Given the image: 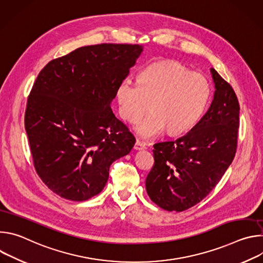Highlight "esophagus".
I'll return each mask as SVG.
<instances>
[{"instance_id":"esophagus-1","label":"esophagus","mask_w":263,"mask_h":263,"mask_svg":"<svg viewBox=\"0 0 263 263\" xmlns=\"http://www.w3.org/2000/svg\"><path fill=\"white\" fill-rule=\"evenodd\" d=\"M145 147H146V145H145L144 142H142L140 140H136V142L134 144V148L135 149H137V151H140V149H144Z\"/></svg>"}]
</instances>
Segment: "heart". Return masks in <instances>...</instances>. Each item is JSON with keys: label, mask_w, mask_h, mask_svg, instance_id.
Wrapping results in <instances>:
<instances>
[{"label": "heart", "mask_w": 263, "mask_h": 263, "mask_svg": "<svg viewBox=\"0 0 263 263\" xmlns=\"http://www.w3.org/2000/svg\"><path fill=\"white\" fill-rule=\"evenodd\" d=\"M211 96L209 81L177 61H160L143 68L137 83L123 80L117 90L121 117L137 123L149 114L135 130L142 138H152L165 129L179 135L192 130L202 119Z\"/></svg>", "instance_id": "heart-1"}]
</instances>
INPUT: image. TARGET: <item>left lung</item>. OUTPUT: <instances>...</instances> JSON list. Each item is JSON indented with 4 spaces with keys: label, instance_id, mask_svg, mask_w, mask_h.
Masks as SVG:
<instances>
[{
    "label": "left lung",
    "instance_id": "1",
    "mask_svg": "<svg viewBox=\"0 0 263 263\" xmlns=\"http://www.w3.org/2000/svg\"><path fill=\"white\" fill-rule=\"evenodd\" d=\"M211 105L200 122L174 141L154 144V165L146 193L167 211H184L200 203L232 163L237 147L239 103L232 86L214 68Z\"/></svg>",
    "mask_w": 263,
    "mask_h": 263
}]
</instances>
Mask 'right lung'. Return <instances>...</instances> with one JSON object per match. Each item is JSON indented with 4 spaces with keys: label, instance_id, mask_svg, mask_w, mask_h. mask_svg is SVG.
<instances>
[{
    "label": "right lung",
    "instance_id": "1",
    "mask_svg": "<svg viewBox=\"0 0 263 263\" xmlns=\"http://www.w3.org/2000/svg\"><path fill=\"white\" fill-rule=\"evenodd\" d=\"M142 50L82 47L50 61L37 76L25 129L36 173L61 198L79 202L97 196L112 162L131 152L135 138L110 104Z\"/></svg>",
    "mask_w": 263,
    "mask_h": 263
}]
</instances>
